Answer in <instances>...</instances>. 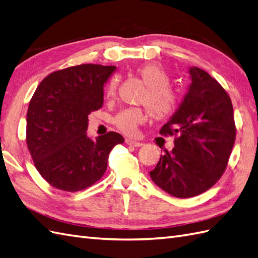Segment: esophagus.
I'll use <instances>...</instances> for the list:
<instances>
[{
    "mask_svg": "<svg viewBox=\"0 0 258 258\" xmlns=\"http://www.w3.org/2000/svg\"><path fill=\"white\" fill-rule=\"evenodd\" d=\"M125 144L131 147H141L142 144L139 141H136L134 139H125Z\"/></svg>",
    "mask_w": 258,
    "mask_h": 258,
    "instance_id": "obj_1",
    "label": "esophagus"
}]
</instances>
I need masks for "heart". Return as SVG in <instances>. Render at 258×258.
Instances as JSON below:
<instances>
[{
    "label": "heart",
    "mask_w": 258,
    "mask_h": 258,
    "mask_svg": "<svg viewBox=\"0 0 258 258\" xmlns=\"http://www.w3.org/2000/svg\"><path fill=\"white\" fill-rule=\"evenodd\" d=\"M136 73L148 87L141 102L148 107L151 116L156 119H165L171 116L176 109L179 98L169 86L170 77L164 68L157 62H147L137 68ZM117 86L118 79L113 78L106 89L107 99H111L116 95ZM146 119L147 113L140 108H128L114 117V124L124 134L131 135Z\"/></svg>",
    "instance_id": "1"
}]
</instances>
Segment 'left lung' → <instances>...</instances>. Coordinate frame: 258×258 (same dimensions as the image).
<instances>
[{"mask_svg":"<svg viewBox=\"0 0 258 258\" xmlns=\"http://www.w3.org/2000/svg\"><path fill=\"white\" fill-rule=\"evenodd\" d=\"M191 84L161 135H175L172 151H165L150 176L175 198L205 192L225 171L236 130L231 98L213 77L192 66Z\"/></svg>","mask_w":258,"mask_h":258,"instance_id":"8db88e82","label":"left lung"}]
</instances>
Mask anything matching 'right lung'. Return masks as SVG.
Returning <instances> with one entry per match:
<instances>
[{
  "instance_id": "add662e5",
  "label": "right lung",
  "mask_w": 258,
  "mask_h": 258,
  "mask_svg": "<svg viewBox=\"0 0 258 258\" xmlns=\"http://www.w3.org/2000/svg\"><path fill=\"white\" fill-rule=\"evenodd\" d=\"M116 66L84 64L49 74L28 106L26 142L34 164L51 186L76 192L105 174L117 133L87 135L88 114L104 104V85Z\"/></svg>"
}]
</instances>
